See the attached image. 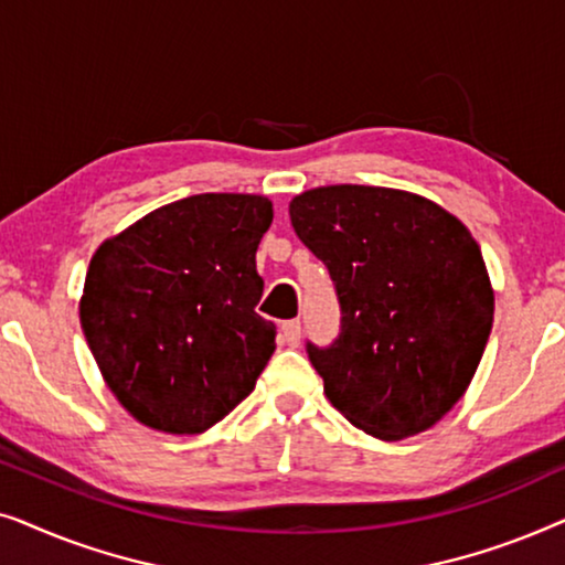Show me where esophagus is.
<instances>
[{
  "mask_svg": "<svg viewBox=\"0 0 565 565\" xmlns=\"http://www.w3.org/2000/svg\"><path fill=\"white\" fill-rule=\"evenodd\" d=\"M280 337L285 344L298 347L300 344V321H285L280 327Z\"/></svg>",
  "mask_w": 565,
  "mask_h": 565,
  "instance_id": "1",
  "label": "esophagus"
}]
</instances>
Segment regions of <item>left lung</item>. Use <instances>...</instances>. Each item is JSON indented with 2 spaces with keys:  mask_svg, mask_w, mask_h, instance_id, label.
<instances>
[{
  "mask_svg": "<svg viewBox=\"0 0 565 565\" xmlns=\"http://www.w3.org/2000/svg\"><path fill=\"white\" fill-rule=\"evenodd\" d=\"M290 223L342 308L334 342L306 344L331 406L388 443L429 429L466 393L491 334L476 238L431 200L367 184L300 192Z\"/></svg>",
  "mask_w": 565,
  "mask_h": 565,
  "instance_id": "8db88e82",
  "label": "left lung"
}]
</instances>
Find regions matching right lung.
<instances>
[{
  "mask_svg": "<svg viewBox=\"0 0 565 565\" xmlns=\"http://www.w3.org/2000/svg\"><path fill=\"white\" fill-rule=\"evenodd\" d=\"M269 223L267 198L205 192L143 215L95 252L82 331L134 419L200 435L254 391L277 334L254 311Z\"/></svg>",
  "mask_w": 565,
  "mask_h": 565,
  "instance_id": "obj_1",
  "label": "right lung"
}]
</instances>
